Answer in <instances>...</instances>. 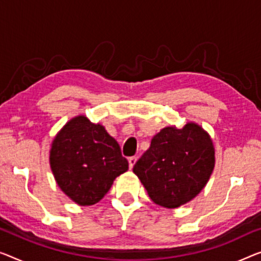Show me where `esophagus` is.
I'll return each instance as SVG.
<instances>
[{"label": "esophagus", "mask_w": 261, "mask_h": 261, "mask_svg": "<svg viewBox=\"0 0 261 261\" xmlns=\"http://www.w3.org/2000/svg\"><path fill=\"white\" fill-rule=\"evenodd\" d=\"M136 162H137V157H130L129 158V166H130V169L134 168V165L136 164Z\"/></svg>", "instance_id": "34e87169"}]
</instances>
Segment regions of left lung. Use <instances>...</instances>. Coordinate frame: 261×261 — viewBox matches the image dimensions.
<instances>
[{
    "label": "left lung",
    "instance_id": "obj_1",
    "mask_svg": "<svg viewBox=\"0 0 261 261\" xmlns=\"http://www.w3.org/2000/svg\"><path fill=\"white\" fill-rule=\"evenodd\" d=\"M215 146L210 135L196 123L181 129L166 126L134 166L151 200L176 208L192 200L205 188L215 169Z\"/></svg>",
    "mask_w": 261,
    "mask_h": 261
}]
</instances>
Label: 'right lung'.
<instances>
[{"instance_id": "add662e5", "label": "right lung", "mask_w": 261, "mask_h": 261, "mask_svg": "<svg viewBox=\"0 0 261 261\" xmlns=\"http://www.w3.org/2000/svg\"><path fill=\"white\" fill-rule=\"evenodd\" d=\"M49 159L57 185L81 206L98 203L116 178L129 169L116 139L85 116H77L62 127Z\"/></svg>"}]
</instances>
